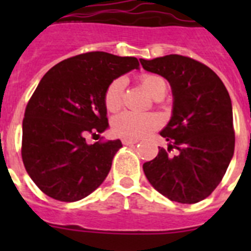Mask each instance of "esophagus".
Masks as SVG:
<instances>
[{"instance_id": "esophagus-1", "label": "esophagus", "mask_w": 251, "mask_h": 251, "mask_svg": "<svg viewBox=\"0 0 251 251\" xmlns=\"http://www.w3.org/2000/svg\"><path fill=\"white\" fill-rule=\"evenodd\" d=\"M122 143L126 146H130V145H135V143H138V141H135V139H122Z\"/></svg>"}]
</instances>
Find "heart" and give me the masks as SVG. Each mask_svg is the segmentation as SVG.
Returning a JSON list of instances; mask_svg holds the SVG:
<instances>
[{
    "label": "heart",
    "instance_id": "heart-1",
    "mask_svg": "<svg viewBox=\"0 0 251 251\" xmlns=\"http://www.w3.org/2000/svg\"><path fill=\"white\" fill-rule=\"evenodd\" d=\"M141 86L151 96L155 95L163 84L164 79L159 75L145 74L139 78ZM124 104V79L117 78L112 80L104 92V105L109 113H116ZM160 126V120L153 114H135L125 112L113 118L112 130L117 137L124 139H139Z\"/></svg>",
    "mask_w": 251,
    "mask_h": 251
}]
</instances>
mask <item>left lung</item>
Wrapping results in <instances>:
<instances>
[{"instance_id": "1", "label": "left lung", "mask_w": 251, "mask_h": 251, "mask_svg": "<svg viewBox=\"0 0 251 251\" xmlns=\"http://www.w3.org/2000/svg\"><path fill=\"white\" fill-rule=\"evenodd\" d=\"M143 69L164 76L173 92V114L160 135L169 143L143 164L150 183L178 203L207 198L222 182L234 152L232 102L222 79L190 57L169 54L141 60ZM176 148L179 153H167Z\"/></svg>"}]
</instances>
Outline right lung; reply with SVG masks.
<instances>
[{
	"label": "right lung",
	"mask_w": 251,
	"mask_h": 251,
	"mask_svg": "<svg viewBox=\"0 0 251 251\" xmlns=\"http://www.w3.org/2000/svg\"><path fill=\"white\" fill-rule=\"evenodd\" d=\"M135 57L87 52L53 66L25 106L22 160L44 194L61 202H76L105 179L117 141L87 145L108 127L104 92L122 74L138 69Z\"/></svg>",
	"instance_id": "right-lung-1"
}]
</instances>
